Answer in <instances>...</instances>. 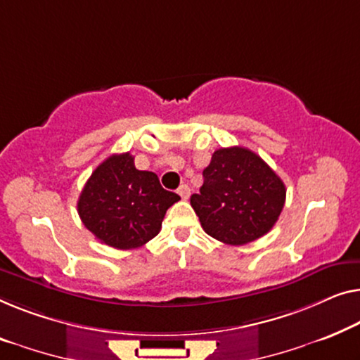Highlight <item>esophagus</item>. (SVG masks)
Masks as SVG:
<instances>
[{
	"label": "esophagus",
	"instance_id": "esophagus-1",
	"mask_svg": "<svg viewBox=\"0 0 360 360\" xmlns=\"http://www.w3.org/2000/svg\"><path fill=\"white\" fill-rule=\"evenodd\" d=\"M176 193L181 196V200H188L190 195H191V190L188 185H180L179 190H176Z\"/></svg>",
	"mask_w": 360,
	"mask_h": 360
}]
</instances>
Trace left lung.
<instances>
[{
	"label": "left lung",
	"mask_w": 360,
	"mask_h": 360,
	"mask_svg": "<svg viewBox=\"0 0 360 360\" xmlns=\"http://www.w3.org/2000/svg\"><path fill=\"white\" fill-rule=\"evenodd\" d=\"M200 193L190 202L207 236L243 245L268 233L284 207L285 186L276 172L240 146L221 148L202 170Z\"/></svg>",
	"instance_id": "8db88e82"
}]
</instances>
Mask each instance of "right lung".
<instances>
[{
	"label": "right lung",
	"instance_id": "add662e5",
	"mask_svg": "<svg viewBox=\"0 0 360 360\" xmlns=\"http://www.w3.org/2000/svg\"><path fill=\"white\" fill-rule=\"evenodd\" d=\"M180 200L154 172L138 170L129 153L113 154L92 172L77 200L84 226L118 250L143 247L158 236L165 212Z\"/></svg>",
	"mask_w": 360,
	"mask_h": 360
}]
</instances>
